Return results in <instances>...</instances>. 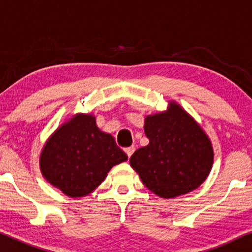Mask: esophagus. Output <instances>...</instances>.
Here are the masks:
<instances>
[{
  "mask_svg": "<svg viewBox=\"0 0 252 252\" xmlns=\"http://www.w3.org/2000/svg\"><path fill=\"white\" fill-rule=\"evenodd\" d=\"M124 151H126V156H128V157L130 158V157L132 156V153L135 152V146H130V147H126V149L124 150Z\"/></svg>",
  "mask_w": 252,
  "mask_h": 252,
  "instance_id": "1",
  "label": "esophagus"
}]
</instances>
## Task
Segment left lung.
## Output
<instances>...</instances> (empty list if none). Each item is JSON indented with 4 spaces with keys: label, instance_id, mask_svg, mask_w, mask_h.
<instances>
[{
    "label": "left lung",
    "instance_id": "left-lung-1",
    "mask_svg": "<svg viewBox=\"0 0 252 252\" xmlns=\"http://www.w3.org/2000/svg\"><path fill=\"white\" fill-rule=\"evenodd\" d=\"M144 119L150 143L130 158V166L147 189L161 198H176L204 183L213 166L214 151L202 126L180 103Z\"/></svg>",
    "mask_w": 252,
    "mask_h": 252
}]
</instances>
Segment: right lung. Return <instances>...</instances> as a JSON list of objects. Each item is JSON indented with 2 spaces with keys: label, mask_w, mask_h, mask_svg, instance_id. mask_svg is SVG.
Wrapping results in <instances>:
<instances>
[{
  "label": "right lung",
  "mask_w": 252,
  "mask_h": 252,
  "mask_svg": "<svg viewBox=\"0 0 252 252\" xmlns=\"http://www.w3.org/2000/svg\"><path fill=\"white\" fill-rule=\"evenodd\" d=\"M126 160L113 136L98 128L94 114L77 113L46 140L39 167L54 188L80 198L98 189L109 170Z\"/></svg>",
  "instance_id": "right-lung-1"
}]
</instances>
